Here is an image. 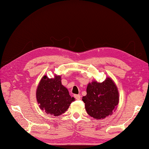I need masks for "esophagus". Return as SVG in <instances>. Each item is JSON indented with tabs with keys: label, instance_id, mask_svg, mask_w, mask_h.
<instances>
[{
	"label": "esophagus",
	"instance_id": "1",
	"mask_svg": "<svg viewBox=\"0 0 149 149\" xmlns=\"http://www.w3.org/2000/svg\"><path fill=\"white\" fill-rule=\"evenodd\" d=\"M74 97L77 100H80L81 99V97L79 95H74Z\"/></svg>",
	"mask_w": 149,
	"mask_h": 149
}]
</instances>
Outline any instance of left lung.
<instances>
[{
    "label": "left lung",
    "instance_id": "8db88e82",
    "mask_svg": "<svg viewBox=\"0 0 149 149\" xmlns=\"http://www.w3.org/2000/svg\"><path fill=\"white\" fill-rule=\"evenodd\" d=\"M85 110L96 119H104L112 115L119 104L118 87L110 77L102 82L93 80L86 87V95L82 97Z\"/></svg>",
    "mask_w": 149,
    "mask_h": 149
}]
</instances>
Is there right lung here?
Masks as SVG:
<instances>
[{
  "instance_id": "right-lung-1",
  "label": "right lung",
  "mask_w": 149,
  "mask_h": 149,
  "mask_svg": "<svg viewBox=\"0 0 149 149\" xmlns=\"http://www.w3.org/2000/svg\"><path fill=\"white\" fill-rule=\"evenodd\" d=\"M36 98L40 109L54 116L64 114L75 100L61 83V76L56 74L53 78L46 75L41 78L36 91Z\"/></svg>"
}]
</instances>
